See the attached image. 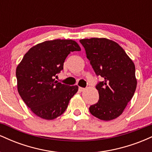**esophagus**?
<instances>
[{
  "label": "esophagus",
  "instance_id": "esophagus-1",
  "mask_svg": "<svg viewBox=\"0 0 152 152\" xmlns=\"http://www.w3.org/2000/svg\"><path fill=\"white\" fill-rule=\"evenodd\" d=\"M78 91H79L82 92V91H85V88H82V87H79V88H78Z\"/></svg>",
  "mask_w": 152,
  "mask_h": 152
}]
</instances>
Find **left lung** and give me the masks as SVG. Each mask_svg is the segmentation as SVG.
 Returning a JSON list of instances; mask_svg holds the SVG:
<instances>
[{
  "instance_id": "obj_1",
  "label": "left lung",
  "mask_w": 152,
  "mask_h": 152,
  "mask_svg": "<svg viewBox=\"0 0 152 152\" xmlns=\"http://www.w3.org/2000/svg\"><path fill=\"white\" fill-rule=\"evenodd\" d=\"M97 76L104 81L96 86V104L89 107L93 116L104 121L114 119L123 113L137 88L134 62L117 43L105 38L80 40Z\"/></svg>"
}]
</instances>
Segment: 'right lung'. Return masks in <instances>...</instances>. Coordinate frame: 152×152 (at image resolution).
<instances>
[{
  "instance_id": "1",
  "label": "right lung",
  "mask_w": 152,
  "mask_h": 152,
  "mask_svg": "<svg viewBox=\"0 0 152 152\" xmlns=\"http://www.w3.org/2000/svg\"><path fill=\"white\" fill-rule=\"evenodd\" d=\"M81 48L73 40L56 39L38 43L30 48L16 68L18 91L36 116L52 120L61 116L78 86H68L56 81L71 52Z\"/></svg>"
}]
</instances>
